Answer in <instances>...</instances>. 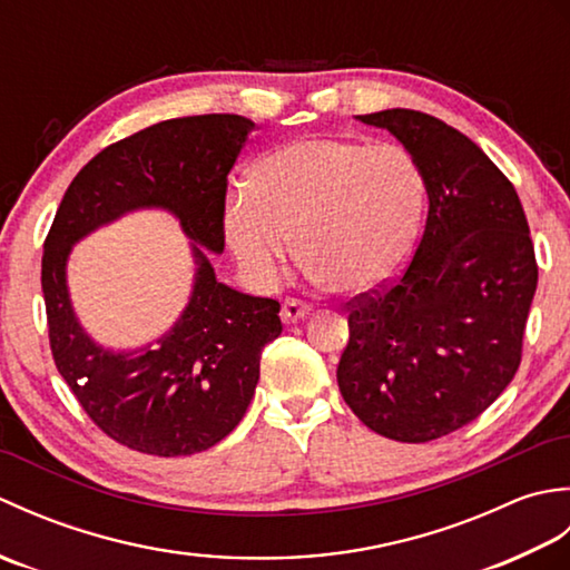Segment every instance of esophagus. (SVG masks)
I'll list each match as a JSON object with an SVG mask.
<instances>
[{
	"label": "esophagus",
	"instance_id": "1",
	"mask_svg": "<svg viewBox=\"0 0 570 570\" xmlns=\"http://www.w3.org/2000/svg\"><path fill=\"white\" fill-rule=\"evenodd\" d=\"M308 313H311V306L304 304V301L286 298L284 306H282V321H284L286 325H292V323H298L301 318H306Z\"/></svg>",
	"mask_w": 570,
	"mask_h": 570
}]
</instances>
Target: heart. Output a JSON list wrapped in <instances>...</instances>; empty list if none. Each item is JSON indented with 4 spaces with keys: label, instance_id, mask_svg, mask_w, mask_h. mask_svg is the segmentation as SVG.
<instances>
[{
    "label": "heart",
    "instance_id": "heart-1",
    "mask_svg": "<svg viewBox=\"0 0 570 570\" xmlns=\"http://www.w3.org/2000/svg\"><path fill=\"white\" fill-rule=\"evenodd\" d=\"M421 196L419 168L396 144L301 137L266 154L252 186L229 196L225 237L254 284H274L298 242L313 276L362 294L406 257Z\"/></svg>",
    "mask_w": 570,
    "mask_h": 570
}]
</instances>
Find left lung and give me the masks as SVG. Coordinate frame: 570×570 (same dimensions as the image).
Masks as SVG:
<instances>
[{"label": "left lung", "mask_w": 570, "mask_h": 570, "mask_svg": "<svg viewBox=\"0 0 570 570\" xmlns=\"http://www.w3.org/2000/svg\"><path fill=\"white\" fill-rule=\"evenodd\" d=\"M404 144L429 193L404 274L347 304L345 404L374 433L426 443L478 419L522 362L539 266L522 203L488 154L416 110L357 115Z\"/></svg>", "instance_id": "left-lung-1"}]
</instances>
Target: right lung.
<instances>
[{
    "instance_id": "1",
    "label": "right lung",
    "mask_w": 570,
    "mask_h": 570,
    "mask_svg": "<svg viewBox=\"0 0 570 570\" xmlns=\"http://www.w3.org/2000/svg\"><path fill=\"white\" fill-rule=\"evenodd\" d=\"M252 129L239 115H198L110 144L72 178L48 229L41 288L56 367L95 426L131 451L176 458L220 443L252 402L264 345L282 333L278 301L220 284L199 249H225L227 174ZM141 207L177 215L197 276L189 306L156 346L112 354L77 323L65 264L78 238Z\"/></svg>"
}]
</instances>
